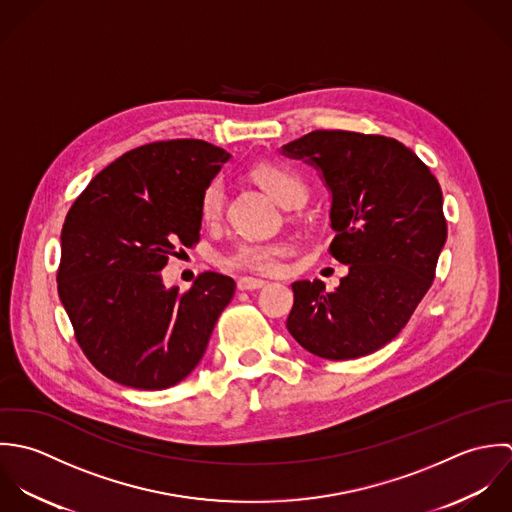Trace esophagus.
<instances>
[{"mask_svg":"<svg viewBox=\"0 0 512 512\" xmlns=\"http://www.w3.org/2000/svg\"><path fill=\"white\" fill-rule=\"evenodd\" d=\"M267 285V281H263V279H253V277H241L239 281H237V289L239 291H259V289H263Z\"/></svg>","mask_w":512,"mask_h":512,"instance_id":"34e87169","label":"esophagus"}]
</instances>
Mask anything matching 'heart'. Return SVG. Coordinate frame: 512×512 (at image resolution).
Masks as SVG:
<instances>
[{
	"label": "heart",
	"mask_w": 512,
	"mask_h": 512,
	"mask_svg": "<svg viewBox=\"0 0 512 512\" xmlns=\"http://www.w3.org/2000/svg\"><path fill=\"white\" fill-rule=\"evenodd\" d=\"M253 180L277 202L285 207L301 205L307 198L305 182L285 166L279 164H259L251 172ZM225 190L221 180H211L200 198V215L205 223H215L223 211ZM295 245L291 241H237L227 253L221 255L219 263L227 269L249 271L259 275H275L283 271V261L293 255Z\"/></svg>",
	"instance_id": "b5f03b06"
}]
</instances>
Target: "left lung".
Instances as JSON below:
<instances>
[{
	"label": "left lung",
	"mask_w": 512,
	"mask_h": 512,
	"mask_svg": "<svg viewBox=\"0 0 512 512\" xmlns=\"http://www.w3.org/2000/svg\"><path fill=\"white\" fill-rule=\"evenodd\" d=\"M314 166L332 194L330 253L348 265L334 293L293 283L287 318L314 356L352 360L394 340L429 291L447 239L443 196L429 168L394 138L314 130L281 150Z\"/></svg>",
	"instance_id": "left-lung-1"
}]
</instances>
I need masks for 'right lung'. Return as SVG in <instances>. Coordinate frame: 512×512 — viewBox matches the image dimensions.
<instances>
[{
    "mask_svg": "<svg viewBox=\"0 0 512 512\" xmlns=\"http://www.w3.org/2000/svg\"><path fill=\"white\" fill-rule=\"evenodd\" d=\"M231 156L205 140L134 148L97 174L61 231L57 291L91 364L136 390H166L202 360L235 293L207 271L190 291L160 271L176 247L200 241V198Z\"/></svg>",
    "mask_w": 512,
    "mask_h": 512,
    "instance_id": "add662e5",
    "label": "right lung"
}]
</instances>
